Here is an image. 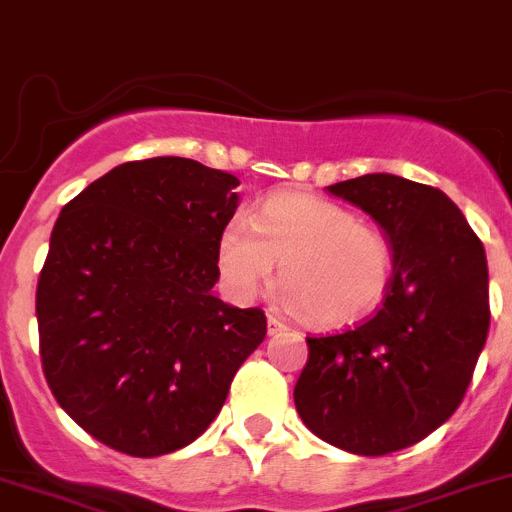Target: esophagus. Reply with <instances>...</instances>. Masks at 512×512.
Here are the masks:
<instances>
[{
    "instance_id": "obj_1",
    "label": "esophagus",
    "mask_w": 512,
    "mask_h": 512,
    "mask_svg": "<svg viewBox=\"0 0 512 512\" xmlns=\"http://www.w3.org/2000/svg\"><path fill=\"white\" fill-rule=\"evenodd\" d=\"M285 331H288V326H285L280 318H275V315L267 318V333H270V336H278V333H285Z\"/></svg>"
}]
</instances>
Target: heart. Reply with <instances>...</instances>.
<instances>
[{
    "mask_svg": "<svg viewBox=\"0 0 512 512\" xmlns=\"http://www.w3.org/2000/svg\"><path fill=\"white\" fill-rule=\"evenodd\" d=\"M280 262L278 298L315 326H348L384 298L394 270L386 234L328 199L280 191L252 217L229 219L217 242L224 293L237 303L255 298Z\"/></svg>",
    "mask_w": 512,
    "mask_h": 512,
    "instance_id": "1",
    "label": "heart"
}]
</instances>
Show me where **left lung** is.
<instances>
[{
	"label": "left lung",
	"mask_w": 512,
	"mask_h": 512,
	"mask_svg": "<svg viewBox=\"0 0 512 512\" xmlns=\"http://www.w3.org/2000/svg\"><path fill=\"white\" fill-rule=\"evenodd\" d=\"M328 191L381 224L394 275L374 318L308 338L295 409L323 442L381 457L422 442L460 407L490 328L485 247L434 186L366 174Z\"/></svg>",
	"instance_id": "1"
}]
</instances>
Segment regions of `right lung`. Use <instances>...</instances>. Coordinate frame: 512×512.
Returning a JSON list of instances; mask_svg holds the SVG:
<instances>
[{
	"mask_svg": "<svg viewBox=\"0 0 512 512\" xmlns=\"http://www.w3.org/2000/svg\"><path fill=\"white\" fill-rule=\"evenodd\" d=\"M240 179L191 159L128 161L62 207L37 280L42 371L98 442L159 457L199 437L267 333L212 293Z\"/></svg>",
	"mask_w": 512,
	"mask_h": 512,
	"instance_id": "1",
	"label": "right lung"
}]
</instances>
